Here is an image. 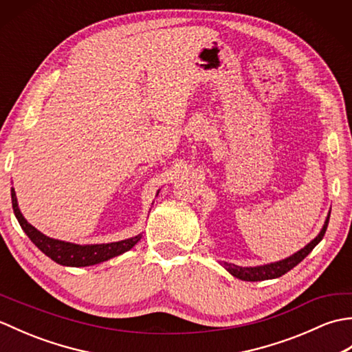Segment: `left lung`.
I'll return each instance as SVG.
<instances>
[{"label":"left lung","instance_id":"obj_1","mask_svg":"<svg viewBox=\"0 0 352 352\" xmlns=\"http://www.w3.org/2000/svg\"><path fill=\"white\" fill-rule=\"evenodd\" d=\"M328 221H330V213H328V216H327L325 223H324L322 230H320V233L315 239H313L309 245H305L302 250L295 252L294 256H290V257L280 260V261H275V263H267V265H261V266L242 267L237 265L223 263V267H226L231 275L236 276V278L243 280V281H263V280L278 278V276L289 272L290 269H294L298 263H301V261L313 251V248H315V246L320 241H322V237H324L327 227H328Z\"/></svg>","mask_w":352,"mask_h":352}]
</instances>
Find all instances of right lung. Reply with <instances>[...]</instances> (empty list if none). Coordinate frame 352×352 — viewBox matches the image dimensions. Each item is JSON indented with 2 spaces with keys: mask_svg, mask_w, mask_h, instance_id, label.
Wrapping results in <instances>:
<instances>
[{
  "mask_svg": "<svg viewBox=\"0 0 352 352\" xmlns=\"http://www.w3.org/2000/svg\"><path fill=\"white\" fill-rule=\"evenodd\" d=\"M12 207L21 228L25 231V234L28 236L30 241H32L37 248L45 254V256H48L51 260H54L56 263L63 265V266L80 267V266L98 265L101 261L121 256V254H124L125 251L131 250L142 237V234H138L134 237L125 239V241L100 243V245H77V243H71L65 241H57V239L45 236L39 230H36L32 223L27 222V219L22 216L19 210L16 193H14L13 188H12Z\"/></svg>",
  "mask_w": 352,
  "mask_h": 352,
  "instance_id": "obj_1",
  "label": "right lung"
}]
</instances>
